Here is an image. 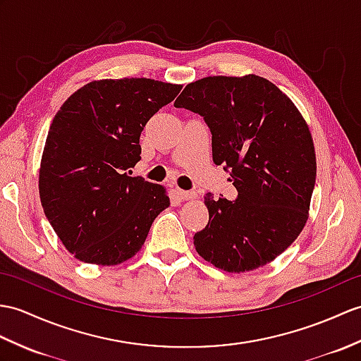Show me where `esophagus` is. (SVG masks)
Segmentation results:
<instances>
[{"label": "esophagus", "instance_id": "obj_1", "mask_svg": "<svg viewBox=\"0 0 361 361\" xmlns=\"http://www.w3.org/2000/svg\"><path fill=\"white\" fill-rule=\"evenodd\" d=\"M177 195L181 200H194L195 198V192H190V190H183V189H177Z\"/></svg>", "mask_w": 361, "mask_h": 361}]
</instances>
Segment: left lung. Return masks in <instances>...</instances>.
<instances>
[{"label":"left lung","mask_w":361,"mask_h":361,"mask_svg":"<svg viewBox=\"0 0 361 361\" xmlns=\"http://www.w3.org/2000/svg\"><path fill=\"white\" fill-rule=\"evenodd\" d=\"M175 107L200 114L212 158L231 169L235 201L204 195L209 223L194 235L200 257L226 272L269 264L303 231L317 175L311 130L292 99L258 75L206 77Z\"/></svg>","instance_id":"1"}]
</instances>
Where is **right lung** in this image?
I'll use <instances>...</instances> for the list:
<instances>
[{
    "label": "right lung",
    "mask_w": 361,
    "mask_h": 361,
    "mask_svg": "<svg viewBox=\"0 0 361 361\" xmlns=\"http://www.w3.org/2000/svg\"><path fill=\"white\" fill-rule=\"evenodd\" d=\"M181 85L150 78L95 80L66 99L39 164V200L64 247L80 262L115 266L145 245L169 207L161 184L126 172L140 161L146 123Z\"/></svg>",
    "instance_id": "obj_1"
}]
</instances>
